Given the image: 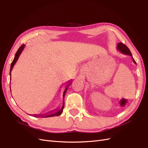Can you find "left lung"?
Wrapping results in <instances>:
<instances>
[{
  "mask_svg": "<svg viewBox=\"0 0 148 148\" xmlns=\"http://www.w3.org/2000/svg\"><path fill=\"white\" fill-rule=\"evenodd\" d=\"M117 49L119 51H120L121 53H123V54H125V55L130 56L132 57V58L133 62H134V64H136V62H135V60H134V59H133V57H132V54L130 51V49L127 47V46H125V44H123L122 42H119L117 45Z\"/></svg>",
  "mask_w": 148,
  "mask_h": 148,
  "instance_id": "left-lung-1",
  "label": "left lung"
}]
</instances>
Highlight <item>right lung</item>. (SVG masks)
<instances>
[{"mask_svg":"<svg viewBox=\"0 0 148 148\" xmlns=\"http://www.w3.org/2000/svg\"><path fill=\"white\" fill-rule=\"evenodd\" d=\"M25 47V44H23V45L21 46V47L18 49V50L17 51V52H16L15 53V56L14 57V59H13V62H12L11 64V66H10V80H11V72H12V70L13 68V66H14L15 64H16V62H17L18 59V58L20 56V54L21 53L22 51H23V49ZM67 83H68V84H67L66 85V87H65V90L64 91V93H63V99H64V97H65V93L67 91V89H68V87L70 86L71 83V80H69V81L67 82ZM11 91V90H10ZM64 108V100L63 101V104H62V106L60 109H56L55 110H52L51 112H49L47 113V114H38V115H33V116H34V117H44V118H46V117H54V116H59L62 113V111H63V109Z\"/></svg>","mask_w":148,"mask_h":148,"instance_id":"add662e5","label":"right lung"}]
</instances>
